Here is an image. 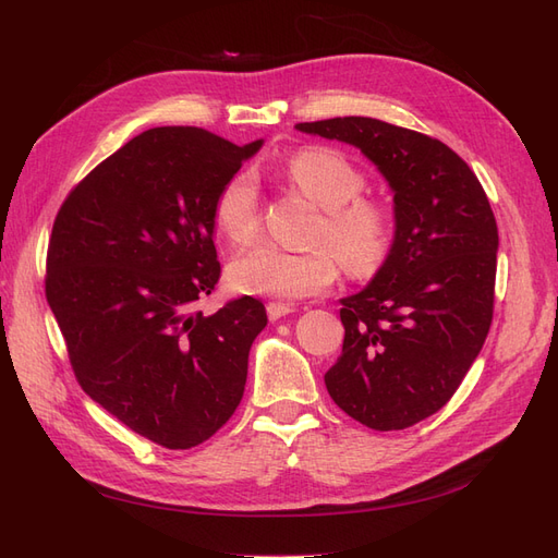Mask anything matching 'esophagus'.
Wrapping results in <instances>:
<instances>
[{"label":"esophagus","mask_w":558,"mask_h":558,"mask_svg":"<svg viewBox=\"0 0 558 558\" xmlns=\"http://www.w3.org/2000/svg\"><path fill=\"white\" fill-rule=\"evenodd\" d=\"M293 312L291 305H283V302H267V316L269 320H279L281 316H289Z\"/></svg>","instance_id":"obj_1"}]
</instances>
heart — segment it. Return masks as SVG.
<instances>
[{
  "instance_id": "heart-1",
  "label": "heart",
  "mask_w": 558,
  "mask_h": 558,
  "mask_svg": "<svg viewBox=\"0 0 558 558\" xmlns=\"http://www.w3.org/2000/svg\"><path fill=\"white\" fill-rule=\"evenodd\" d=\"M283 177L307 195L320 218L305 253L260 244L240 253L228 265V281L246 295L300 300L326 293L340 277V263L351 277H373L388 263L396 246V218L381 199L361 195L365 174L342 150L328 146L300 148L281 167ZM216 232L246 246L260 228V202L248 174H234L211 205Z\"/></svg>"
}]
</instances>
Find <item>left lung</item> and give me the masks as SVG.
<instances>
[{
  "label": "left lung",
  "instance_id": "obj_1",
  "mask_svg": "<svg viewBox=\"0 0 558 558\" xmlns=\"http://www.w3.org/2000/svg\"><path fill=\"white\" fill-rule=\"evenodd\" d=\"M295 128L359 146L393 191V253L342 300V356L326 388L367 428H410L445 408L492 328L496 216L468 162L428 134L365 116Z\"/></svg>",
  "mask_w": 558,
  "mask_h": 558
}]
</instances>
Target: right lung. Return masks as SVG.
I'll return each mask as SVG.
<instances>
[{
    "label": "right lung",
    "mask_w": 558,
    "mask_h": 558,
    "mask_svg": "<svg viewBox=\"0 0 558 558\" xmlns=\"http://www.w3.org/2000/svg\"><path fill=\"white\" fill-rule=\"evenodd\" d=\"M260 144L146 130L74 185L50 232L46 300L76 381L165 449L202 445L234 414L267 326L251 295L197 310L221 277L214 197Z\"/></svg>",
    "instance_id": "add662e5"
}]
</instances>
